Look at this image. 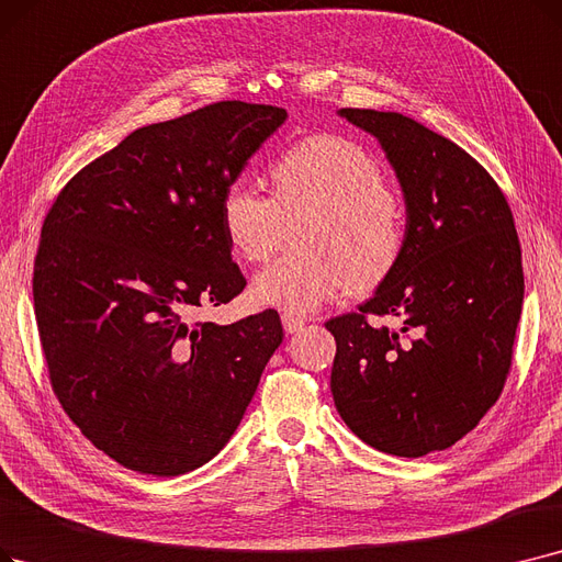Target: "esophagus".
Masks as SVG:
<instances>
[{"label": "esophagus", "instance_id": "1", "mask_svg": "<svg viewBox=\"0 0 562 562\" xmlns=\"http://www.w3.org/2000/svg\"><path fill=\"white\" fill-rule=\"evenodd\" d=\"M282 326H284V333L291 335V333H299L305 326V322L296 314H282Z\"/></svg>", "mask_w": 562, "mask_h": 562}]
</instances>
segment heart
<instances>
[{"mask_svg":"<svg viewBox=\"0 0 562 562\" xmlns=\"http://www.w3.org/2000/svg\"><path fill=\"white\" fill-rule=\"evenodd\" d=\"M273 198L232 181L221 225L232 255L246 263L271 259L294 225L296 248L255 278L257 305L307 314L349 289L372 294L406 250V213L381 162L341 135H310L271 165Z\"/></svg>","mask_w":562,"mask_h":562,"instance_id":"b5f03b06","label":"heart"}]
</instances>
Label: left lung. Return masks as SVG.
<instances>
[{"label":"left lung","instance_id":"left-lung-1","mask_svg":"<svg viewBox=\"0 0 562 562\" xmlns=\"http://www.w3.org/2000/svg\"><path fill=\"white\" fill-rule=\"evenodd\" d=\"M372 133L406 202V250L358 312L326 322L341 420L397 457L446 450L503 393L524 303L521 246L492 175L448 137L397 112L339 110ZM397 315V331L369 322Z\"/></svg>","mask_w":562,"mask_h":562}]
</instances>
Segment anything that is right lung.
Masks as SVG:
<instances>
[{
    "label": "right lung",
    "instance_id": "add662e5",
    "mask_svg": "<svg viewBox=\"0 0 562 562\" xmlns=\"http://www.w3.org/2000/svg\"><path fill=\"white\" fill-rule=\"evenodd\" d=\"M286 110L221 101L137 128L47 211L34 310L61 408L121 467L175 477L225 448L284 337L276 310L190 324L238 296L221 200Z\"/></svg>",
    "mask_w": 562,
    "mask_h": 562
}]
</instances>
